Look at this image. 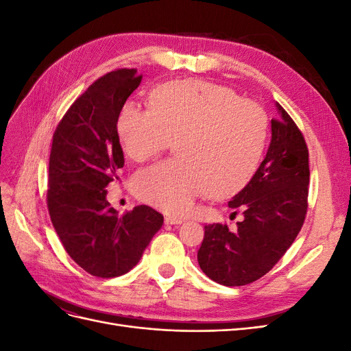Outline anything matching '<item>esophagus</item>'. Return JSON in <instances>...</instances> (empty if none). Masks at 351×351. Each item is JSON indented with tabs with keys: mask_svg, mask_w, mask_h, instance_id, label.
<instances>
[{
	"mask_svg": "<svg viewBox=\"0 0 351 351\" xmlns=\"http://www.w3.org/2000/svg\"><path fill=\"white\" fill-rule=\"evenodd\" d=\"M165 224L167 226H180V224H183V219L177 218V217H165Z\"/></svg>",
	"mask_w": 351,
	"mask_h": 351,
	"instance_id": "obj_1",
	"label": "esophagus"
}]
</instances>
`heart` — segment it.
<instances>
[{
	"mask_svg": "<svg viewBox=\"0 0 351 351\" xmlns=\"http://www.w3.org/2000/svg\"><path fill=\"white\" fill-rule=\"evenodd\" d=\"M151 111L125 104L117 134L133 161L156 155L176 142V161H164L134 176L136 193L169 214H184L199 195L234 196L261 162L268 121L263 110L218 83L173 80L149 95Z\"/></svg>",
	"mask_w": 351,
	"mask_h": 351,
	"instance_id": "1",
	"label": "heart"
}]
</instances>
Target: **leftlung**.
<instances>
[{
    "instance_id": "1",
    "label": "left lung",
    "mask_w": 351,
    "mask_h": 351,
    "mask_svg": "<svg viewBox=\"0 0 351 351\" xmlns=\"http://www.w3.org/2000/svg\"><path fill=\"white\" fill-rule=\"evenodd\" d=\"M267 155L250 182L228 202L243 210L237 230L205 226L197 252L200 269L221 285L237 287L259 280L291 246L303 226L309 186V152L291 117L275 102ZM236 214V212H234Z\"/></svg>"
}]
</instances>
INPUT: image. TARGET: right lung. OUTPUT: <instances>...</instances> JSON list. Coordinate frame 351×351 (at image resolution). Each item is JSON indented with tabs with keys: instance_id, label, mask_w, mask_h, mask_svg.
<instances>
[{
	"instance_id": "obj_1",
	"label": "right lung",
	"mask_w": 351,
	"mask_h": 351,
	"mask_svg": "<svg viewBox=\"0 0 351 351\" xmlns=\"http://www.w3.org/2000/svg\"><path fill=\"white\" fill-rule=\"evenodd\" d=\"M141 82L134 69L105 74L73 102L52 137L49 217L70 258L93 277L133 269L164 224L151 206L119 215L107 200L124 165L117 117Z\"/></svg>"
}]
</instances>
